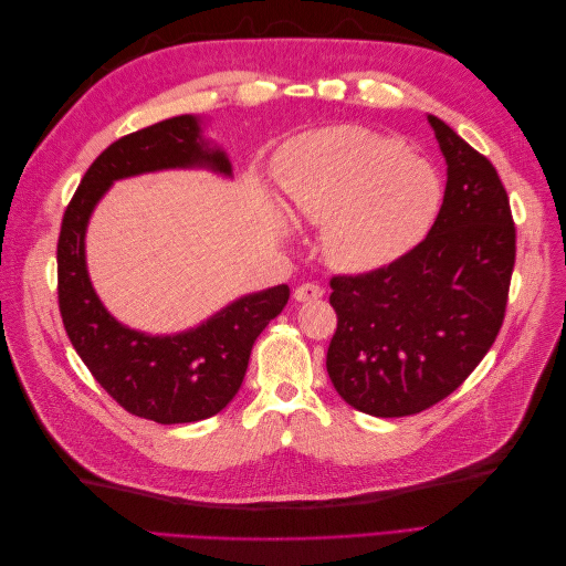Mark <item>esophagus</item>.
<instances>
[{
    "mask_svg": "<svg viewBox=\"0 0 566 566\" xmlns=\"http://www.w3.org/2000/svg\"><path fill=\"white\" fill-rule=\"evenodd\" d=\"M323 297V287L316 283H302L295 287V300L297 302H314Z\"/></svg>",
    "mask_w": 566,
    "mask_h": 566,
    "instance_id": "esophagus-1",
    "label": "esophagus"
}]
</instances>
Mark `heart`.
<instances>
[{
  "label": "heart",
  "instance_id": "obj_1",
  "mask_svg": "<svg viewBox=\"0 0 566 566\" xmlns=\"http://www.w3.org/2000/svg\"><path fill=\"white\" fill-rule=\"evenodd\" d=\"M276 191L295 224L323 227L325 260L349 273L389 266L422 243L443 198L430 163L408 156L401 139L356 125L290 142Z\"/></svg>",
  "mask_w": 566,
  "mask_h": 566
}]
</instances>
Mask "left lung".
Listing matches in <instances>:
<instances>
[{"label":"left lung","mask_w":566,"mask_h":566,"mask_svg":"<svg viewBox=\"0 0 566 566\" xmlns=\"http://www.w3.org/2000/svg\"><path fill=\"white\" fill-rule=\"evenodd\" d=\"M447 158L434 227L401 260L331 279L337 331L331 382L349 406L403 418L447 399L486 356L505 318L515 221L495 167L427 115Z\"/></svg>","instance_id":"1"}]
</instances>
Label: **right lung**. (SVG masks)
Returning <instances> with one entry per match:
<instances>
[{"label":"right lung","instance_id":"right-lung-1","mask_svg":"<svg viewBox=\"0 0 566 566\" xmlns=\"http://www.w3.org/2000/svg\"><path fill=\"white\" fill-rule=\"evenodd\" d=\"M177 167H208L231 177L227 153L202 139L193 115L163 119L111 144L65 208L56 248L59 310L75 352L119 406L160 424L198 422L227 408L243 385L254 339L290 297L287 285L266 287L177 335H146L108 314L84 254L96 202L117 179Z\"/></svg>","mask_w":566,"mask_h":566}]
</instances>
